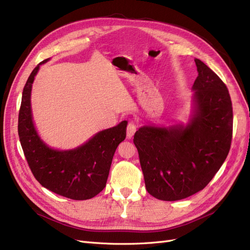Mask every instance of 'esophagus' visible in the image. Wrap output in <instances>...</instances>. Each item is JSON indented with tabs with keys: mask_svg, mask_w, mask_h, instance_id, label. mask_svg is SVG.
<instances>
[{
	"mask_svg": "<svg viewBox=\"0 0 250 250\" xmlns=\"http://www.w3.org/2000/svg\"><path fill=\"white\" fill-rule=\"evenodd\" d=\"M135 131H137V124H135L134 122H129V123H128L127 130H126L127 139H131L133 137V134L135 133Z\"/></svg>",
	"mask_w": 250,
	"mask_h": 250,
	"instance_id": "1",
	"label": "esophagus"
}]
</instances>
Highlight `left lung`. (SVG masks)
<instances>
[{"mask_svg": "<svg viewBox=\"0 0 250 250\" xmlns=\"http://www.w3.org/2000/svg\"><path fill=\"white\" fill-rule=\"evenodd\" d=\"M198 76L193 115L185 126H143L133 143L146 188L153 197L175 201L206 188L228 156L232 138L229 89L218 75L195 59Z\"/></svg>", "mask_w": 250, "mask_h": 250, "instance_id": "8db88e82", "label": "left lung"}]
</instances>
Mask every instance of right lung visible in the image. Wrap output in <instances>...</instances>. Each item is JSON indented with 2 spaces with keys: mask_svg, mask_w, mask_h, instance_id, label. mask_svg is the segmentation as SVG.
Here are the masks:
<instances>
[{
  "mask_svg": "<svg viewBox=\"0 0 250 250\" xmlns=\"http://www.w3.org/2000/svg\"><path fill=\"white\" fill-rule=\"evenodd\" d=\"M48 60L32 71L22 90L18 126L21 145L32 174L42 187L70 199H90L106 186L113 154L126 138L127 121L96 133L76 149L50 148L35 130L30 101L35 75Z\"/></svg>",
  "mask_w": 250,
  "mask_h": 250,
  "instance_id": "add662e5",
  "label": "right lung"
}]
</instances>
